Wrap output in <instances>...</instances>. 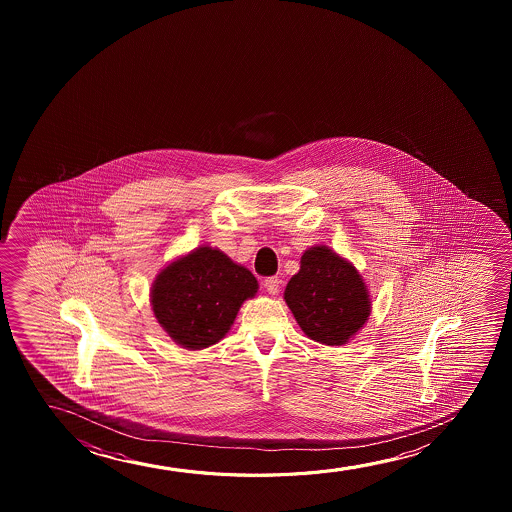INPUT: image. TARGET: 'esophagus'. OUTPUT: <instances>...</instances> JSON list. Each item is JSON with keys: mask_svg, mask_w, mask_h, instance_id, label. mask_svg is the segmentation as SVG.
Instances as JSON below:
<instances>
[{"mask_svg": "<svg viewBox=\"0 0 512 512\" xmlns=\"http://www.w3.org/2000/svg\"><path fill=\"white\" fill-rule=\"evenodd\" d=\"M264 287H266L267 292L271 295H276L280 292V280L276 278V276H271V278H266L264 280Z\"/></svg>", "mask_w": 512, "mask_h": 512, "instance_id": "obj_1", "label": "esophagus"}]
</instances>
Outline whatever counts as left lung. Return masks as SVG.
Masks as SVG:
<instances>
[{
	"label": "left lung",
	"instance_id": "left-lung-1",
	"mask_svg": "<svg viewBox=\"0 0 512 512\" xmlns=\"http://www.w3.org/2000/svg\"><path fill=\"white\" fill-rule=\"evenodd\" d=\"M285 302L302 332L327 346L348 343L371 315L364 278L325 245L302 253L301 269L285 288Z\"/></svg>",
	"mask_w": 512,
	"mask_h": 512
}]
</instances>
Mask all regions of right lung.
<instances>
[{
	"label": "right lung",
	"mask_w": 512,
	"mask_h": 512,
	"mask_svg": "<svg viewBox=\"0 0 512 512\" xmlns=\"http://www.w3.org/2000/svg\"><path fill=\"white\" fill-rule=\"evenodd\" d=\"M259 283L246 267L204 245L155 276L150 302L157 322L187 350H203L231 330L241 304Z\"/></svg>",
	"instance_id": "add662e5"
}]
</instances>
